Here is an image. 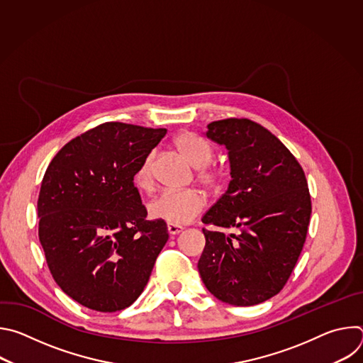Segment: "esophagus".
<instances>
[{
	"label": "esophagus",
	"instance_id": "34e87169",
	"mask_svg": "<svg viewBox=\"0 0 363 363\" xmlns=\"http://www.w3.org/2000/svg\"><path fill=\"white\" fill-rule=\"evenodd\" d=\"M182 230H184V228H182V227H179V225L168 224V233H169L171 235H177V234H179Z\"/></svg>",
	"mask_w": 363,
	"mask_h": 363
}]
</instances>
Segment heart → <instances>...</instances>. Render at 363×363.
I'll use <instances>...</instances> for the list:
<instances>
[{"label":"heart","instance_id":"heart-1","mask_svg":"<svg viewBox=\"0 0 363 363\" xmlns=\"http://www.w3.org/2000/svg\"><path fill=\"white\" fill-rule=\"evenodd\" d=\"M175 150L195 169L198 182L205 188H217L223 181V171L211 168L208 164L214 157V149L201 136L184 132L172 142ZM153 158L155 153L149 152L135 171L133 181L138 189L150 192L153 189ZM205 201L195 189H185L179 192H162L149 203V216L153 220L165 221L172 225H184L191 223L203 210Z\"/></svg>","mask_w":363,"mask_h":363}]
</instances>
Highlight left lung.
I'll return each mask as SVG.
<instances>
[{"mask_svg": "<svg viewBox=\"0 0 363 363\" xmlns=\"http://www.w3.org/2000/svg\"><path fill=\"white\" fill-rule=\"evenodd\" d=\"M206 138L228 150L231 181L205 213L198 272L218 300L254 306L287 283L303 250L312 214L304 172L266 128L230 118L208 125ZM235 228L227 236L221 229Z\"/></svg>", "mask_w": 363, "mask_h": 363, "instance_id": "left-lung-1", "label": "left lung"}]
</instances>
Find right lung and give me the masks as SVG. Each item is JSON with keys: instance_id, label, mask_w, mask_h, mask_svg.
<instances>
[{"instance_id": "add662e5", "label": "right lung", "mask_w": 363, "mask_h": 363, "mask_svg": "<svg viewBox=\"0 0 363 363\" xmlns=\"http://www.w3.org/2000/svg\"><path fill=\"white\" fill-rule=\"evenodd\" d=\"M167 135L101 123L66 143L50 162L37 201L38 237L59 287L96 312H119L143 291L169 235L146 220L133 175Z\"/></svg>"}]
</instances>
